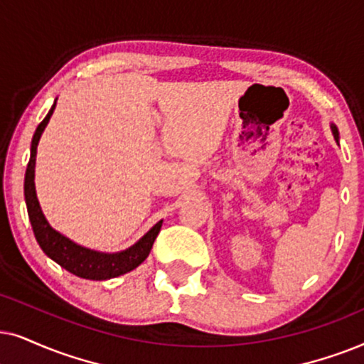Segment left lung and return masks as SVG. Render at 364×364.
<instances>
[{
    "label": "left lung",
    "instance_id": "left-lung-1",
    "mask_svg": "<svg viewBox=\"0 0 364 364\" xmlns=\"http://www.w3.org/2000/svg\"><path fill=\"white\" fill-rule=\"evenodd\" d=\"M331 129H333V134H334V139H336V141H338V129H336V126H331Z\"/></svg>",
    "mask_w": 364,
    "mask_h": 364
}]
</instances>
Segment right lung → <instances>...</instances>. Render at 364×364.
Instances as JSON below:
<instances>
[{
    "label": "right lung",
    "instance_id": "add662e5",
    "mask_svg": "<svg viewBox=\"0 0 364 364\" xmlns=\"http://www.w3.org/2000/svg\"><path fill=\"white\" fill-rule=\"evenodd\" d=\"M56 103L53 105L50 113L46 118L38 124L35 136L31 141V156L30 163L26 168V176H24V198H26L28 206V216H30L33 232L38 245L41 250L50 256L53 261H56L61 268H65L70 273L80 276L85 279H109L116 278V276L128 273L143 263L148 258L149 251L153 248L154 240H156L159 230H161L163 221H158L136 245L132 248L121 251V253H98V251L83 248V246L73 243L66 236L60 235V232L53 230L48 225L46 218L43 216V211L38 203L36 191H35V163H36V148L38 141H40L43 129L46 128L48 121H50L53 111H55Z\"/></svg>",
    "mask_w": 364,
    "mask_h": 364
}]
</instances>
